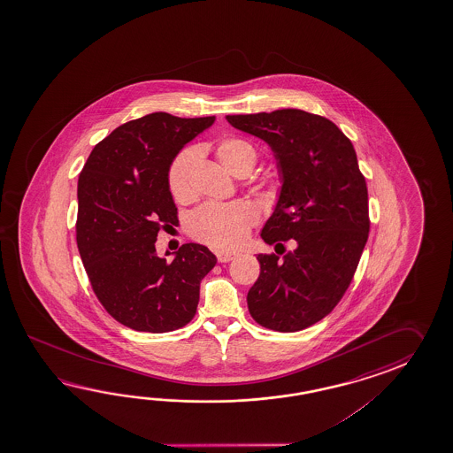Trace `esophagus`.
Instances as JSON below:
<instances>
[{
	"mask_svg": "<svg viewBox=\"0 0 453 453\" xmlns=\"http://www.w3.org/2000/svg\"><path fill=\"white\" fill-rule=\"evenodd\" d=\"M236 257V252L231 250H217V259L219 262H230Z\"/></svg>",
	"mask_w": 453,
	"mask_h": 453,
	"instance_id": "obj_1",
	"label": "esophagus"
}]
</instances>
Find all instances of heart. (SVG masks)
<instances>
[{"mask_svg":"<svg viewBox=\"0 0 453 453\" xmlns=\"http://www.w3.org/2000/svg\"><path fill=\"white\" fill-rule=\"evenodd\" d=\"M220 164L231 172L238 173L256 164V149L241 137H225L215 149ZM196 158L194 149H184L174 157L168 168L166 183L176 203H183L191 199V166ZM259 212L250 203L236 201L230 203H203L196 209L188 220V230L196 240L207 242L215 248H236L248 238L250 226L257 222Z\"/></svg>","mask_w":453,"mask_h":453,"instance_id":"b5f03b06","label":"heart"}]
</instances>
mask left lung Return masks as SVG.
Returning a JSON list of instances; mask_svg holds the SVG:
<instances>
[{
    "mask_svg": "<svg viewBox=\"0 0 453 453\" xmlns=\"http://www.w3.org/2000/svg\"><path fill=\"white\" fill-rule=\"evenodd\" d=\"M226 121L267 142L277 160L281 188L262 240L275 248L295 240L283 257L257 254L250 316L262 327L298 332L337 306L357 272L369 234L366 180L351 141L324 116L283 108Z\"/></svg>",
    "mask_w": 453,
    "mask_h": 453,
    "instance_id": "obj_1",
    "label": "left lung"
}]
</instances>
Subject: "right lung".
<instances>
[{"mask_svg": "<svg viewBox=\"0 0 453 453\" xmlns=\"http://www.w3.org/2000/svg\"><path fill=\"white\" fill-rule=\"evenodd\" d=\"M213 121L215 116L164 111L127 121L94 147L79 174V254L96 298L126 327L172 332L197 311L201 280L217 257L203 244L188 242L173 260L162 259L155 241L158 231L178 222L168 168Z\"/></svg>", "mask_w": 453, "mask_h": 453, "instance_id": "1", "label": "right lung"}]
</instances>
